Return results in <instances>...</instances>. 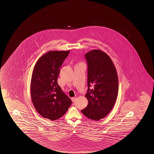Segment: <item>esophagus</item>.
Segmentation results:
<instances>
[{
	"label": "esophagus",
	"instance_id": "34e87169",
	"mask_svg": "<svg viewBox=\"0 0 154 154\" xmlns=\"http://www.w3.org/2000/svg\"><path fill=\"white\" fill-rule=\"evenodd\" d=\"M71 100H72V102H75L76 100V97H72V98H71Z\"/></svg>",
	"mask_w": 154,
	"mask_h": 154
}]
</instances>
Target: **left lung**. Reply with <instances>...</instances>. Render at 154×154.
<instances>
[{
    "label": "left lung",
    "mask_w": 154,
    "mask_h": 154,
    "mask_svg": "<svg viewBox=\"0 0 154 154\" xmlns=\"http://www.w3.org/2000/svg\"><path fill=\"white\" fill-rule=\"evenodd\" d=\"M88 63V100L82 113L90 119L98 121L109 114L118 94L116 70L111 58L100 50H92L85 55Z\"/></svg>",
    "instance_id": "8db88e82"
}]
</instances>
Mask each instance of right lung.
Returning a JSON list of instances; mask_svg holds the SVG:
<instances>
[{
    "label": "right lung",
    "instance_id": "1",
    "mask_svg": "<svg viewBox=\"0 0 154 154\" xmlns=\"http://www.w3.org/2000/svg\"><path fill=\"white\" fill-rule=\"evenodd\" d=\"M68 51H49L38 60L33 69L30 94L36 111L54 121L63 116L72 101L57 83L61 67Z\"/></svg>",
    "mask_w": 154,
    "mask_h": 154
}]
</instances>
